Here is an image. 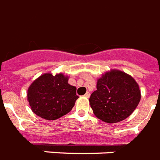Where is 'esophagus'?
Masks as SVG:
<instances>
[{"mask_svg":"<svg viewBox=\"0 0 160 160\" xmlns=\"http://www.w3.org/2000/svg\"><path fill=\"white\" fill-rule=\"evenodd\" d=\"M90 92H86L85 94V95H84V96H85V97H86V98H89V97H90Z\"/></svg>","mask_w":160,"mask_h":160,"instance_id":"34e87169","label":"esophagus"}]
</instances>
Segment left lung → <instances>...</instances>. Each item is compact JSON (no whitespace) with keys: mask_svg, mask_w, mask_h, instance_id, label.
Wrapping results in <instances>:
<instances>
[{"mask_svg":"<svg viewBox=\"0 0 160 160\" xmlns=\"http://www.w3.org/2000/svg\"><path fill=\"white\" fill-rule=\"evenodd\" d=\"M96 89L90 97V107L98 119L109 124L129 117L141 98L134 78L120 70L105 73L98 79Z\"/></svg>","mask_w":160,"mask_h":160,"instance_id":"8db88e82","label":"left lung"}]
</instances>
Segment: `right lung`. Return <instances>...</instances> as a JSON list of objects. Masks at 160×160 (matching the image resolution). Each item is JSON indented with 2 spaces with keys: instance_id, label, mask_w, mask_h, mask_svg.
Instances as JSON below:
<instances>
[{
  "instance_id": "add662e5",
  "label": "right lung",
  "mask_w": 160,
  "mask_h": 160,
  "mask_svg": "<svg viewBox=\"0 0 160 160\" xmlns=\"http://www.w3.org/2000/svg\"><path fill=\"white\" fill-rule=\"evenodd\" d=\"M78 98L76 88L68 84V77L61 73L55 75L46 73L41 75L27 90L31 110L48 120L59 119L68 114Z\"/></svg>"
}]
</instances>
